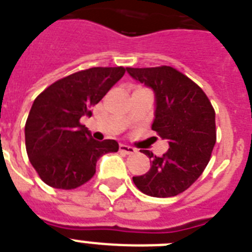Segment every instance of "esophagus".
Segmentation results:
<instances>
[{
	"label": "esophagus",
	"instance_id": "obj_1",
	"mask_svg": "<svg viewBox=\"0 0 252 252\" xmlns=\"http://www.w3.org/2000/svg\"><path fill=\"white\" fill-rule=\"evenodd\" d=\"M119 150L126 155H133V154H136L137 150L134 147H130V146H126V145H120L119 146Z\"/></svg>",
	"mask_w": 252,
	"mask_h": 252
}]
</instances>
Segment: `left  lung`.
<instances>
[{
    "mask_svg": "<svg viewBox=\"0 0 252 252\" xmlns=\"http://www.w3.org/2000/svg\"><path fill=\"white\" fill-rule=\"evenodd\" d=\"M130 77L151 87L156 96L152 130L169 139V150L151 158L146 174L133 177L139 191L152 197H172L185 192L202 174L217 141L215 110L210 100L187 75L172 66L126 67Z\"/></svg>",
    "mask_w": 252,
    "mask_h": 252,
    "instance_id": "obj_1",
    "label": "left lung"
}]
</instances>
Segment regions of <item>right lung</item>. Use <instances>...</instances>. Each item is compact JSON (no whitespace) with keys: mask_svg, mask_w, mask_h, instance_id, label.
<instances>
[{"mask_svg":"<svg viewBox=\"0 0 252 252\" xmlns=\"http://www.w3.org/2000/svg\"><path fill=\"white\" fill-rule=\"evenodd\" d=\"M126 69L91 67L56 80L38 94L25 123V147L39 178L54 188L74 189L96 173L97 160L116 152L114 139L98 142L80 123L92 115Z\"/></svg>","mask_w":252,"mask_h":252,"instance_id":"add662e5","label":"right lung"}]
</instances>
